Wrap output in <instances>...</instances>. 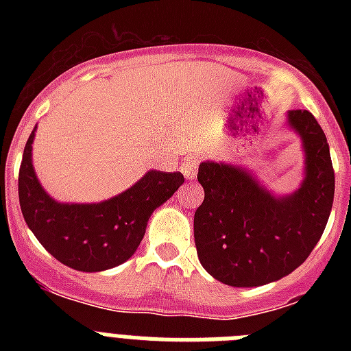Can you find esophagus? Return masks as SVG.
Segmentation results:
<instances>
[{
    "instance_id": "34e87169",
    "label": "esophagus",
    "mask_w": 351,
    "mask_h": 351,
    "mask_svg": "<svg viewBox=\"0 0 351 351\" xmlns=\"http://www.w3.org/2000/svg\"><path fill=\"white\" fill-rule=\"evenodd\" d=\"M198 158L195 156H190V158H186L184 163L181 165V172L184 173V178L186 179H195V176H197V170H198Z\"/></svg>"
}]
</instances>
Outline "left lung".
<instances>
[{
	"instance_id": "8db88e82",
	"label": "left lung",
	"mask_w": 351,
	"mask_h": 351,
	"mask_svg": "<svg viewBox=\"0 0 351 351\" xmlns=\"http://www.w3.org/2000/svg\"><path fill=\"white\" fill-rule=\"evenodd\" d=\"M288 126L302 141L304 181L276 197L246 169L204 161L198 182L204 202L195 210V246L214 280L262 287L302 265L320 241L334 202V169L327 137L309 110H290Z\"/></svg>"
}]
</instances>
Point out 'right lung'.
<instances>
[{"instance_id": "add662e5", "label": "right lung", "mask_w": 351, "mask_h": 351, "mask_svg": "<svg viewBox=\"0 0 351 351\" xmlns=\"http://www.w3.org/2000/svg\"><path fill=\"white\" fill-rule=\"evenodd\" d=\"M35 130L19 170V202L29 230L56 260L75 271L100 272L126 262L137 251L153 210L184 182L182 173L149 170L132 188L104 202H56L33 169Z\"/></svg>"}]
</instances>
